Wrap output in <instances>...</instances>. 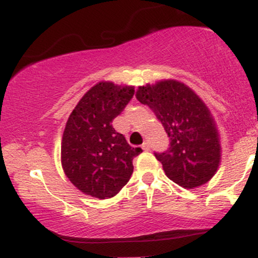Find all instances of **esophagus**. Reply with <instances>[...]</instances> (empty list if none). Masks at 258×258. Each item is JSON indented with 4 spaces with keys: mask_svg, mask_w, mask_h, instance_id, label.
<instances>
[{
    "mask_svg": "<svg viewBox=\"0 0 258 258\" xmlns=\"http://www.w3.org/2000/svg\"><path fill=\"white\" fill-rule=\"evenodd\" d=\"M142 149H143V150H146V152H148V150L150 149V146H149V143H148V142H144V143H143V146H142Z\"/></svg>",
    "mask_w": 258,
    "mask_h": 258,
    "instance_id": "1",
    "label": "esophagus"
}]
</instances>
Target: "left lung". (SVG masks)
<instances>
[{
    "instance_id": "1",
    "label": "left lung",
    "mask_w": 258,
    "mask_h": 258,
    "mask_svg": "<svg viewBox=\"0 0 258 258\" xmlns=\"http://www.w3.org/2000/svg\"><path fill=\"white\" fill-rule=\"evenodd\" d=\"M136 98L148 105L170 137V148L155 153L171 180L186 189L205 184L217 172L221 141L205 103L177 80H161L138 87Z\"/></svg>"
}]
</instances>
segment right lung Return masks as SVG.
<instances>
[{
    "label": "right lung",
    "mask_w": 258,
    "mask_h": 258,
    "mask_svg": "<svg viewBox=\"0 0 258 258\" xmlns=\"http://www.w3.org/2000/svg\"><path fill=\"white\" fill-rule=\"evenodd\" d=\"M135 94L133 86L100 81L85 93L67 121L61 167L80 191L97 199L115 197L133 172L132 148L111 122Z\"/></svg>",
    "instance_id": "obj_1"
}]
</instances>
